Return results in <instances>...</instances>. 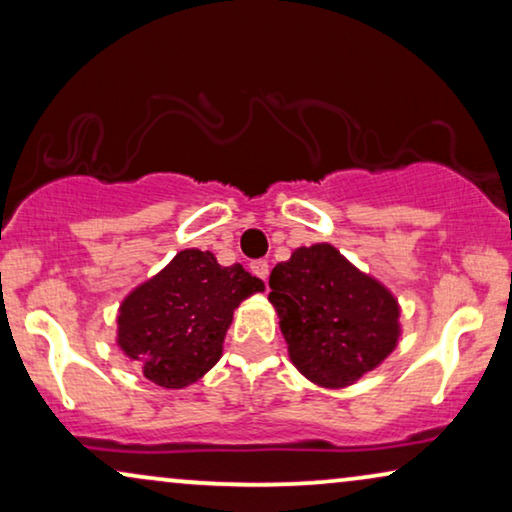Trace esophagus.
I'll use <instances>...</instances> for the list:
<instances>
[{
	"instance_id": "1",
	"label": "esophagus",
	"mask_w": 512,
	"mask_h": 512,
	"mask_svg": "<svg viewBox=\"0 0 512 512\" xmlns=\"http://www.w3.org/2000/svg\"><path fill=\"white\" fill-rule=\"evenodd\" d=\"M251 272H254L256 277H261L263 282H268V275H270V265H268V261H254L251 263Z\"/></svg>"
}]
</instances>
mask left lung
I'll return each mask as SVG.
<instances>
[{"mask_svg":"<svg viewBox=\"0 0 512 512\" xmlns=\"http://www.w3.org/2000/svg\"><path fill=\"white\" fill-rule=\"evenodd\" d=\"M270 289L293 366L319 387L354 384L394 352L396 298L331 244L293 251L272 268Z\"/></svg>","mask_w":512,"mask_h":512,"instance_id":"1","label":"left lung"}]
</instances>
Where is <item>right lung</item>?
<instances>
[{"instance_id":"1","label":"right lung","mask_w":512,"mask_h":512,"mask_svg":"<svg viewBox=\"0 0 512 512\" xmlns=\"http://www.w3.org/2000/svg\"><path fill=\"white\" fill-rule=\"evenodd\" d=\"M240 263H216L212 251L186 249L137 286L118 312V347L165 389L198 382L221 359L235 307L263 291Z\"/></svg>"}]
</instances>
